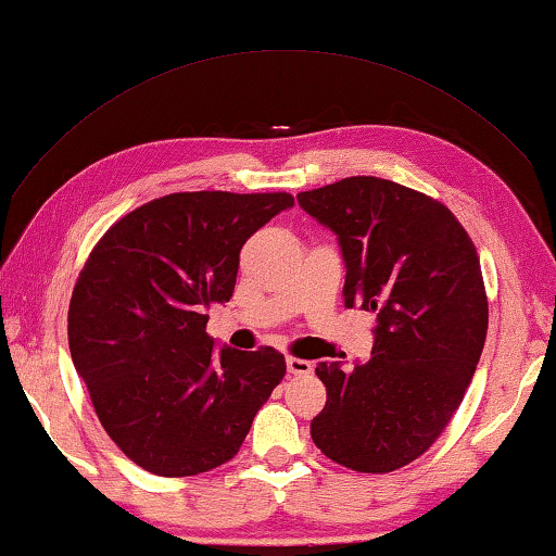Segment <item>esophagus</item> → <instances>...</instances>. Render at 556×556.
Returning a JSON list of instances; mask_svg holds the SVG:
<instances>
[{
    "instance_id": "esophagus-1",
    "label": "esophagus",
    "mask_w": 556,
    "mask_h": 556,
    "mask_svg": "<svg viewBox=\"0 0 556 556\" xmlns=\"http://www.w3.org/2000/svg\"><path fill=\"white\" fill-rule=\"evenodd\" d=\"M287 370L291 375H312L314 372V363L312 361H304V357L289 355L287 357Z\"/></svg>"
}]
</instances>
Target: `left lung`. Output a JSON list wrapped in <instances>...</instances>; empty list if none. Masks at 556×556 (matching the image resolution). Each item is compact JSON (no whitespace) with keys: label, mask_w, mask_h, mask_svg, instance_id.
Here are the masks:
<instances>
[{"label":"left lung","mask_w":556,"mask_h":556,"mask_svg":"<svg viewBox=\"0 0 556 556\" xmlns=\"http://www.w3.org/2000/svg\"><path fill=\"white\" fill-rule=\"evenodd\" d=\"M338 235L348 308L378 316L372 357L318 363L324 454L357 473H390L441 437L481 361L488 296L473 240L444 203L388 178L351 176L296 195Z\"/></svg>","instance_id":"8db88e82"}]
</instances>
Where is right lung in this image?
Returning a JSON list of instances; mask_svg holds the SVG:
<instances>
[{
	"instance_id": "1",
	"label": "right lung",
	"mask_w": 556,
	"mask_h": 556,
	"mask_svg": "<svg viewBox=\"0 0 556 556\" xmlns=\"http://www.w3.org/2000/svg\"><path fill=\"white\" fill-rule=\"evenodd\" d=\"M291 205L289 193H168L112 225L80 269L73 365L108 437L149 473L228 464L285 378L269 345L215 353L205 308L230 301L242 244Z\"/></svg>"
}]
</instances>
